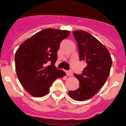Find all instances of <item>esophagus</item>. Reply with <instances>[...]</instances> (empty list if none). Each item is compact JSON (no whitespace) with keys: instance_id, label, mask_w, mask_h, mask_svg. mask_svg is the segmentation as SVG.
I'll return each instance as SVG.
<instances>
[{"instance_id":"1","label":"esophagus","mask_w":126,"mask_h":126,"mask_svg":"<svg viewBox=\"0 0 126 126\" xmlns=\"http://www.w3.org/2000/svg\"><path fill=\"white\" fill-rule=\"evenodd\" d=\"M67 75L69 76V77H71V76H73V71H67Z\"/></svg>"}]
</instances>
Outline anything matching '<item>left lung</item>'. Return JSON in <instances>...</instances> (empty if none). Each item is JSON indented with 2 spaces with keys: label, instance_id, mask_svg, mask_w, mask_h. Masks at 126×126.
I'll return each mask as SVG.
<instances>
[{
  "label": "left lung",
  "instance_id": "left-lung-1",
  "mask_svg": "<svg viewBox=\"0 0 126 126\" xmlns=\"http://www.w3.org/2000/svg\"><path fill=\"white\" fill-rule=\"evenodd\" d=\"M73 33L78 44L80 60L86 61L87 66L82 75L75 74L80 82L79 88L69 91V95L83 101L95 95L105 84L110 74L112 58L107 48L89 32L78 30Z\"/></svg>",
  "mask_w": 126,
  "mask_h": 126
}]
</instances>
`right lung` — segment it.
<instances>
[{
  "label": "right lung",
  "mask_w": 126,
  "mask_h": 126,
  "mask_svg": "<svg viewBox=\"0 0 126 126\" xmlns=\"http://www.w3.org/2000/svg\"><path fill=\"white\" fill-rule=\"evenodd\" d=\"M70 33L69 31L46 29L24 41L17 49L15 55L17 76L31 95L37 97L46 95L53 82L66 75L54 65L60 43ZM49 61L51 65L46 66Z\"/></svg>",
  "instance_id": "1"
}]
</instances>
